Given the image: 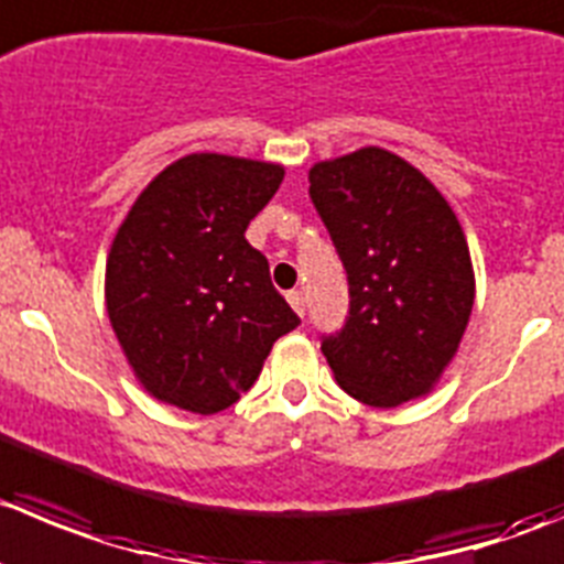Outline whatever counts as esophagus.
<instances>
[{
    "label": "esophagus",
    "instance_id": "esophagus-1",
    "mask_svg": "<svg viewBox=\"0 0 564 564\" xmlns=\"http://www.w3.org/2000/svg\"><path fill=\"white\" fill-rule=\"evenodd\" d=\"M288 302H291V307L296 310L299 315H304V293L302 291H291V293H288Z\"/></svg>",
    "mask_w": 564,
    "mask_h": 564
}]
</instances>
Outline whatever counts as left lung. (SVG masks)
<instances>
[{
  "label": "left lung",
  "mask_w": 564,
  "mask_h": 564,
  "mask_svg": "<svg viewBox=\"0 0 564 564\" xmlns=\"http://www.w3.org/2000/svg\"><path fill=\"white\" fill-rule=\"evenodd\" d=\"M310 198L348 279V315L321 351L362 404L426 395L474 310V265L443 193L406 160L366 147L310 169Z\"/></svg>",
  "instance_id": "8db88e82"
}]
</instances>
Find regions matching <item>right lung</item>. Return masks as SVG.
I'll list each match as a JSON object with an SVG mask.
<instances>
[{
	"label": "right lung",
	"mask_w": 564,
	"mask_h": 564,
	"mask_svg": "<svg viewBox=\"0 0 564 564\" xmlns=\"http://www.w3.org/2000/svg\"><path fill=\"white\" fill-rule=\"evenodd\" d=\"M285 169L187 154L138 196L110 246L105 302L132 371L158 401L213 415L257 382L302 321L271 285L246 227Z\"/></svg>",
	"instance_id": "right-lung-1"
}]
</instances>
